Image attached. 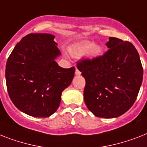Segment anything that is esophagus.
<instances>
[{
    "label": "esophagus",
    "mask_w": 147,
    "mask_h": 147,
    "mask_svg": "<svg viewBox=\"0 0 147 147\" xmlns=\"http://www.w3.org/2000/svg\"><path fill=\"white\" fill-rule=\"evenodd\" d=\"M76 76H80V75H81V72H80V71L78 69H76Z\"/></svg>",
    "instance_id": "obj_1"
}]
</instances>
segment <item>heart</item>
I'll list each match as a JSON object with an SVG mask.
<instances>
[{"label": "heart", "mask_w": 147, "mask_h": 147, "mask_svg": "<svg viewBox=\"0 0 147 147\" xmlns=\"http://www.w3.org/2000/svg\"><path fill=\"white\" fill-rule=\"evenodd\" d=\"M70 53L74 57H81L88 54L90 59H96L102 54V47L100 45H94V43L90 41H84L71 49Z\"/></svg>", "instance_id": "heart-1"}]
</instances>
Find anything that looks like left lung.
<instances>
[{"label":"left lung","instance_id":"obj_1","mask_svg":"<svg viewBox=\"0 0 147 147\" xmlns=\"http://www.w3.org/2000/svg\"><path fill=\"white\" fill-rule=\"evenodd\" d=\"M103 56L78 63L86 82L84 102L95 116L113 119L135 102L143 81L140 56L131 43L110 37Z\"/></svg>","mask_w":147,"mask_h":147}]
</instances>
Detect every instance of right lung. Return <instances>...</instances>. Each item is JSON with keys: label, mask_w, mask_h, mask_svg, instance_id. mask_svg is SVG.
I'll return each mask as SVG.
<instances>
[{"label": "right lung", "mask_w": 147, "mask_h": 147, "mask_svg": "<svg viewBox=\"0 0 147 147\" xmlns=\"http://www.w3.org/2000/svg\"><path fill=\"white\" fill-rule=\"evenodd\" d=\"M51 34H29L17 43L6 64L9 98L21 112L46 118L57 110L62 93L72 82L76 69L56 62L61 55Z\"/></svg>", "instance_id": "add662e5"}]
</instances>
